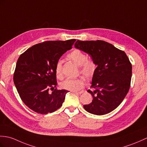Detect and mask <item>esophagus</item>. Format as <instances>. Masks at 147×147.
Returning a JSON list of instances; mask_svg holds the SVG:
<instances>
[{
	"mask_svg": "<svg viewBox=\"0 0 147 147\" xmlns=\"http://www.w3.org/2000/svg\"><path fill=\"white\" fill-rule=\"evenodd\" d=\"M73 93H76V94H82L83 93V91H79V92H77V91H73Z\"/></svg>",
	"mask_w": 147,
	"mask_h": 147,
	"instance_id": "1",
	"label": "esophagus"
}]
</instances>
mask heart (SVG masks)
<instances>
[{
	"label": "heart",
	"instance_id": "obj_1",
	"mask_svg": "<svg viewBox=\"0 0 147 147\" xmlns=\"http://www.w3.org/2000/svg\"><path fill=\"white\" fill-rule=\"evenodd\" d=\"M68 59L72 61L80 66V73L88 80H90L94 76L96 69V64L93 60L88 59V56L80 49H74L67 56ZM55 74L59 80L63 79L62 63L58 61L55 66ZM84 86V80L83 78L76 79H67L61 83V87L64 90L77 91L83 89Z\"/></svg>",
	"mask_w": 147,
	"mask_h": 147
}]
</instances>
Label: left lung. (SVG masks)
Here are the masks:
<instances>
[{
	"instance_id": "left-lung-1",
	"label": "left lung",
	"mask_w": 147,
	"mask_h": 147,
	"mask_svg": "<svg viewBox=\"0 0 147 147\" xmlns=\"http://www.w3.org/2000/svg\"><path fill=\"white\" fill-rule=\"evenodd\" d=\"M76 48L88 53L97 67L88 90L93 97L91 103L83 106L90 113L103 115L121 104L130 87L132 66L127 54L104 40H78Z\"/></svg>"
}]
</instances>
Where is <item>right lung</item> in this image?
Instances as JSON below:
<instances>
[{
	"label": "right lung",
	"mask_w": 147,
	"mask_h": 147,
	"mask_svg": "<svg viewBox=\"0 0 147 147\" xmlns=\"http://www.w3.org/2000/svg\"><path fill=\"white\" fill-rule=\"evenodd\" d=\"M75 41L76 39L45 41L20 54L13 73V82L21 100L30 110L47 114L62 106L69 91L57 90L55 66Z\"/></svg>",
	"instance_id": "obj_1"
}]
</instances>
